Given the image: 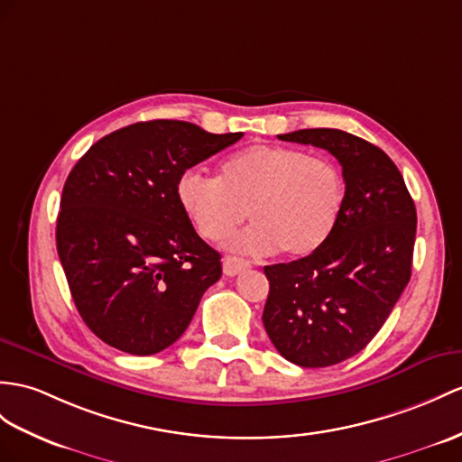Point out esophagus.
<instances>
[{
  "label": "esophagus",
  "instance_id": "1",
  "mask_svg": "<svg viewBox=\"0 0 462 462\" xmlns=\"http://www.w3.org/2000/svg\"><path fill=\"white\" fill-rule=\"evenodd\" d=\"M249 261H243V258L237 256H225L223 258V273L225 276H237L243 270L249 268Z\"/></svg>",
  "mask_w": 462,
  "mask_h": 462
}]
</instances>
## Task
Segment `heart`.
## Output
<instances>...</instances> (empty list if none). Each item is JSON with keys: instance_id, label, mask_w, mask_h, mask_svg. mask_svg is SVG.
<instances>
[{"instance_id": "heart-1", "label": "heart", "mask_w": 462, "mask_h": 462, "mask_svg": "<svg viewBox=\"0 0 462 462\" xmlns=\"http://www.w3.org/2000/svg\"><path fill=\"white\" fill-rule=\"evenodd\" d=\"M178 204L199 237L221 241L249 213L251 227L233 235L235 253L286 256L316 253L331 237L345 204V178L323 156L278 144H253L229 154L219 176L188 171Z\"/></svg>"}]
</instances>
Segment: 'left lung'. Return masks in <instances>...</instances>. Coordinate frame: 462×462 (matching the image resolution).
Returning a JSON list of instances; mask_svg holds the SVG:
<instances>
[{
	"label": "left lung",
	"instance_id": "obj_1",
	"mask_svg": "<svg viewBox=\"0 0 462 462\" xmlns=\"http://www.w3.org/2000/svg\"><path fill=\"white\" fill-rule=\"evenodd\" d=\"M280 141L329 151L343 166L345 204L331 237L298 261L264 266V329L286 361L323 368L361 353L411 276L413 199L390 156L339 129H300Z\"/></svg>",
	"mask_w": 462,
	"mask_h": 462
}]
</instances>
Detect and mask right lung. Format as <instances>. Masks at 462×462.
I'll list each match as a JSON object with an SVG mask.
<instances>
[{"label": "right lung", "instance_id": "obj_1", "mask_svg": "<svg viewBox=\"0 0 462 462\" xmlns=\"http://www.w3.org/2000/svg\"><path fill=\"white\" fill-rule=\"evenodd\" d=\"M241 137L188 121L133 123L89 146L66 178L56 251L78 313L109 346L164 351L219 280L221 254L199 239L176 186Z\"/></svg>", "mask_w": 462, "mask_h": 462}]
</instances>
